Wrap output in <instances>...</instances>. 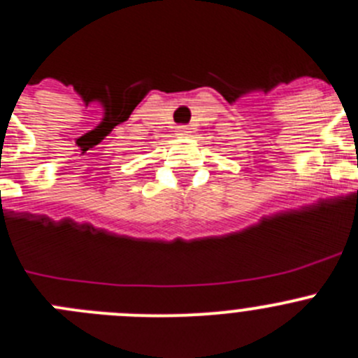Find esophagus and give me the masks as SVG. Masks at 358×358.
<instances>
[{
	"label": "esophagus",
	"mask_w": 358,
	"mask_h": 358,
	"mask_svg": "<svg viewBox=\"0 0 358 358\" xmlns=\"http://www.w3.org/2000/svg\"><path fill=\"white\" fill-rule=\"evenodd\" d=\"M176 131H178V135H182V137L183 135H189V128L187 127H178V130Z\"/></svg>",
	"instance_id": "1"
}]
</instances>
